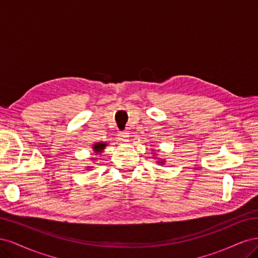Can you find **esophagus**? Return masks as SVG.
I'll return each mask as SVG.
<instances>
[{
	"label": "esophagus",
	"mask_w": 258,
	"mask_h": 258,
	"mask_svg": "<svg viewBox=\"0 0 258 258\" xmlns=\"http://www.w3.org/2000/svg\"><path fill=\"white\" fill-rule=\"evenodd\" d=\"M129 137H130V135L128 134L127 131H122V132H119V134H118V139H119V141L121 143H128L129 142Z\"/></svg>",
	"instance_id": "34e87169"
}]
</instances>
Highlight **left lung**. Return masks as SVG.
<instances>
[{
	"mask_svg": "<svg viewBox=\"0 0 258 258\" xmlns=\"http://www.w3.org/2000/svg\"><path fill=\"white\" fill-rule=\"evenodd\" d=\"M156 155V154H155ZM158 159V162L157 163H159V165H163V163H166V160L165 159H160V158H157Z\"/></svg>",
	"mask_w": 258,
	"mask_h": 258,
	"instance_id": "left-lung-1",
	"label": "left lung"
}]
</instances>
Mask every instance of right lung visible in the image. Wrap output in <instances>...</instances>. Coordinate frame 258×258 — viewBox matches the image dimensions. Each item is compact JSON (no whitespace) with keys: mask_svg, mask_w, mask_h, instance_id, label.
Here are the masks:
<instances>
[{"mask_svg":"<svg viewBox=\"0 0 258 258\" xmlns=\"http://www.w3.org/2000/svg\"><path fill=\"white\" fill-rule=\"evenodd\" d=\"M107 146V143L105 142H97L92 145V151L95 155H101L105 150V147ZM92 160H96V158H92ZM87 169H91V167H87Z\"/></svg>","mask_w":258,"mask_h":258,"instance_id":"right-lung-1","label":"right lung"}]
</instances>
